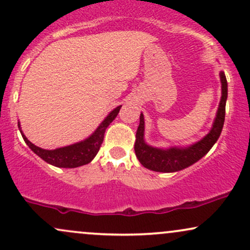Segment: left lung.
<instances>
[{
  "mask_svg": "<svg viewBox=\"0 0 250 250\" xmlns=\"http://www.w3.org/2000/svg\"><path fill=\"white\" fill-rule=\"evenodd\" d=\"M220 80L222 95H221L213 127L203 139L193 145L187 146V147H169L165 149L147 145V142L145 141V117L141 113L134 149L136 157L143 167L153 171H159V173H174V171L182 170L194 165L210 150L215 142L219 140L226 116L228 84H227V79L223 71H220Z\"/></svg>",
  "mask_w": 250,
  "mask_h": 250,
  "instance_id": "8db88e82",
  "label": "left lung"
}]
</instances>
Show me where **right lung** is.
<instances>
[{
    "instance_id": "1",
    "label": "right lung",
    "mask_w": 250,
    "mask_h": 250,
    "mask_svg": "<svg viewBox=\"0 0 250 250\" xmlns=\"http://www.w3.org/2000/svg\"><path fill=\"white\" fill-rule=\"evenodd\" d=\"M122 105H119L114 110H111L108 114L103 121L100 123L99 127L94 131L90 136L83 140L81 142L74 143V145L67 146V147L53 149V150H48V149H42L37 146L33 145L29 140L25 137V135L22 133L21 125L19 122V129L21 131L22 137H23L24 142L27 143L28 147L35 153L37 156H40L43 161L49 163L51 166H55L59 168H76L81 167V166L88 165L91 162V160L96 156L99 153L100 147H101L103 142V137H104L105 129L108 125L115 120V117L119 114L120 109Z\"/></svg>"
}]
</instances>
